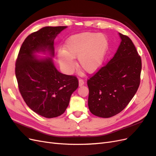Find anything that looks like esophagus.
I'll use <instances>...</instances> for the list:
<instances>
[{"instance_id":"esophagus-1","label":"esophagus","mask_w":156,"mask_h":156,"mask_svg":"<svg viewBox=\"0 0 156 156\" xmlns=\"http://www.w3.org/2000/svg\"><path fill=\"white\" fill-rule=\"evenodd\" d=\"M78 82H79V86H83V84H84V81H83L82 79L80 78Z\"/></svg>"}]
</instances>
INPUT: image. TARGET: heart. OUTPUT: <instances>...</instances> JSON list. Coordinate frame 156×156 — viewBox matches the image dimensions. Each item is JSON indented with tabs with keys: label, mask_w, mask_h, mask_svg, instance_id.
<instances>
[{
	"label": "heart",
	"mask_w": 156,
	"mask_h": 156,
	"mask_svg": "<svg viewBox=\"0 0 156 156\" xmlns=\"http://www.w3.org/2000/svg\"><path fill=\"white\" fill-rule=\"evenodd\" d=\"M109 41L103 34L83 32L68 39L63 50L58 52V61L66 73L74 68V59L78 57V66L88 73L99 69L104 61Z\"/></svg>",
	"instance_id": "1"
}]
</instances>
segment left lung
<instances>
[{"instance_id": "left-lung-1", "label": "left lung", "mask_w": 156, "mask_h": 156, "mask_svg": "<svg viewBox=\"0 0 156 156\" xmlns=\"http://www.w3.org/2000/svg\"><path fill=\"white\" fill-rule=\"evenodd\" d=\"M119 34L121 42L113 58L87 80L89 109L99 117H111L122 111L140 82L141 58L132 40Z\"/></svg>"}]
</instances>
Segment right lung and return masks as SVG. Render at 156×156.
I'll use <instances>...</instances> for the list:
<instances>
[{
  "mask_svg": "<svg viewBox=\"0 0 156 156\" xmlns=\"http://www.w3.org/2000/svg\"><path fill=\"white\" fill-rule=\"evenodd\" d=\"M66 27L46 26L29 35L16 62V77L23 100L35 113L46 118L65 113L71 95L78 87L77 78L60 73L52 58L54 40ZM40 52L50 57H37Z\"/></svg>",
  "mask_w": 156,
  "mask_h": 156,
  "instance_id": "add662e5",
  "label": "right lung"
}]
</instances>
